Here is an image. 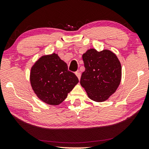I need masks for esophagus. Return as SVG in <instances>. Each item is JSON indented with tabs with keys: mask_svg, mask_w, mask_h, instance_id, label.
I'll use <instances>...</instances> for the list:
<instances>
[{
	"mask_svg": "<svg viewBox=\"0 0 149 149\" xmlns=\"http://www.w3.org/2000/svg\"><path fill=\"white\" fill-rule=\"evenodd\" d=\"M75 75H77V77L78 79H80V77H81V73H80V72L79 71H77L76 72H75Z\"/></svg>",
	"mask_w": 149,
	"mask_h": 149,
	"instance_id": "34e87169",
	"label": "esophagus"
}]
</instances>
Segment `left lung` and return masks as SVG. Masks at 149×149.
I'll return each instance as SVG.
<instances>
[{"instance_id":"obj_1","label":"left lung","mask_w":149,"mask_h":149,"mask_svg":"<svg viewBox=\"0 0 149 149\" xmlns=\"http://www.w3.org/2000/svg\"><path fill=\"white\" fill-rule=\"evenodd\" d=\"M85 68L81 77V85L89 99L103 102L116 92L122 78V66L114 52L109 50L98 52L94 49L83 54Z\"/></svg>"}]
</instances>
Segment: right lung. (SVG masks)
I'll return each mask as SVG.
<instances>
[{"label":"right lung","mask_w":149,"mask_h":149,"mask_svg":"<svg viewBox=\"0 0 149 149\" xmlns=\"http://www.w3.org/2000/svg\"><path fill=\"white\" fill-rule=\"evenodd\" d=\"M79 79L68 71L66 63L53 53L41 56L33 65L30 83L37 97L50 105L64 101Z\"/></svg>","instance_id":"1"}]
</instances>
